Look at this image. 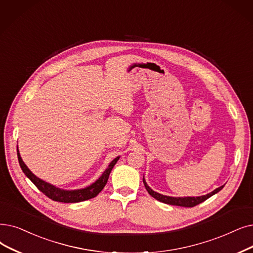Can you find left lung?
Instances as JSON below:
<instances>
[{
    "label": "left lung",
    "instance_id": "8db88e82",
    "mask_svg": "<svg viewBox=\"0 0 253 253\" xmlns=\"http://www.w3.org/2000/svg\"><path fill=\"white\" fill-rule=\"evenodd\" d=\"M142 182H144V185H145L147 191L149 192V194L152 195L154 199H156L157 201H159L161 203H164V204L172 205V206H180V207H185V208H192V207H195L196 205H200L201 203L205 202L206 200L209 199V197H211L212 195L219 192L223 188V186H220V187L215 189L211 193H209L207 195H203V196H197V197H170V196L162 195L160 193L153 191L147 185V183L145 181V178H142Z\"/></svg>",
    "mask_w": 253,
    "mask_h": 253
}]
</instances>
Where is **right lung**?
<instances>
[{
	"label": "right lung",
	"mask_w": 253,
	"mask_h": 253,
	"mask_svg": "<svg viewBox=\"0 0 253 253\" xmlns=\"http://www.w3.org/2000/svg\"><path fill=\"white\" fill-rule=\"evenodd\" d=\"M17 158H18V162H19V166H20L21 169H23L24 173L33 182V184H34L43 194H45L48 199H50L54 202H60V203H80V202L93 199V197L97 196L104 188V186L107 183L109 173H111L113 168L115 167V164L117 163V161L119 159V157L115 158L111 162V164L108 166L107 169H105V171L102 173L101 177L98 179L95 183H93L91 186H89V187H86L84 189L66 191V190L56 188L54 186L40 180L39 178L36 177L35 174H33L32 171L27 168V166L24 163L23 159H21L18 149H17Z\"/></svg>",
	"instance_id": "obj_1"
}]
</instances>
